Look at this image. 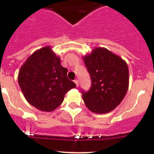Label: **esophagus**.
Instances as JSON below:
<instances>
[{
    "label": "esophagus",
    "mask_w": 154,
    "mask_h": 154,
    "mask_svg": "<svg viewBox=\"0 0 154 154\" xmlns=\"http://www.w3.org/2000/svg\"><path fill=\"white\" fill-rule=\"evenodd\" d=\"M74 82H75V83L76 86L78 87V86H79V82H78V80L75 79V81H74Z\"/></svg>",
    "instance_id": "obj_1"
}]
</instances>
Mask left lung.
<instances>
[{
    "label": "left lung",
    "instance_id": "8db88e82",
    "mask_svg": "<svg viewBox=\"0 0 154 154\" xmlns=\"http://www.w3.org/2000/svg\"><path fill=\"white\" fill-rule=\"evenodd\" d=\"M82 59L92 79L90 90L82 92L85 106L95 113L111 112L120 104L129 88L127 63L101 47L94 48Z\"/></svg>",
    "mask_w": 154,
    "mask_h": 154
}]
</instances>
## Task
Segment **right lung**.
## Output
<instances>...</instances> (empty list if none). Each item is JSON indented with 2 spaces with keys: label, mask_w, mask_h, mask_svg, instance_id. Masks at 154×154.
I'll return each instance as SVG.
<instances>
[{
  "label": "right lung",
  "mask_w": 154,
  "mask_h": 154,
  "mask_svg": "<svg viewBox=\"0 0 154 154\" xmlns=\"http://www.w3.org/2000/svg\"><path fill=\"white\" fill-rule=\"evenodd\" d=\"M68 69L61 65L60 57L51 46L33 52L21 65L18 84L28 103L38 109L51 112L58 108L65 94L75 88L67 77Z\"/></svg>",
  "instance_id": "right-lung-1"
}]
</instances>
